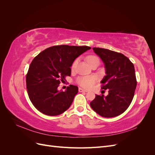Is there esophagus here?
I'll return each instance as SVG.
<instances>
[{"label": "esophagus", "mask_w": 155, "mask_h": 155, "mask_svg": "<svg viewBox=\"0 0 155 155\" xmlns=\"http://www.w3.org/2000/svg\"><path fill=\"white\" fill-rule=\"evenodd\" d=\"M79 92H87L88 91H87V90H84V89H83V88H79Z\"/></svg>", "instance_id": "34e87169"}]
</instances>
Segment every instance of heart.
Masks as SVG:
<instances>
[{
	"label": "heart",
	"instance_id": "obj_1",
	"mask_svg": "<svg viewBox=\"0 0 155 155\" xmlns=\"http://www.w3.org/2000/svg\"><path fill=\"white\" fill-rule=\"evenodd\" d=\"M96 60H99L96 56L94 55H89L87 58V61L88 64H91L92 62ZM76 63V61L74 62L72 67H74L75 64ZM96 79L94 76H83V77H79L76 79V82L79 85L85 88H91L94 84L96 83Z\"/></svg>",
	"mask_w": 155,
	"mask_h": 155
}]
</instances>
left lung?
<instances>
[{
  "label": "left lung",
  "mask_w": 155,
  "mask_h": 155,
  "mask_svg": "<svg viewBox=\"0 0 155 155\" xmlns=\"http://www.w3.org/2000/svg\"><path fill=\"white\" fill-rule=\"evenodd\" d=\"M92 49L104 63L106 76L101 83L102 89H108L109 94L96 95L90 103L91 107L105 118L119 116L127 110L133 99L137 84L134 67L122 54L101 48Z\"/></svg>",
  "instance_id": "8db88e82"
}]
</instances>
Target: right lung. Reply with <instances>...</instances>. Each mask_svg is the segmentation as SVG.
Returning <instances> with one entry per match:
<instances>
[{"label": "right lung", "mask_w": 155, "mask_h": 155, "mask_svg": "<svg viewBox=\"0 0 155 155\" xmlns=\"http://www.w3.org/2000/svg\"><path fill=\"white\" fill-rule=\"evenodd\" d=\"M91 48L87 46H54L33 59L26 75V87L37 110L48 116H58L68 109L78 87L70 85L64 92L58 88L65 76H70V67L75 59Z\"/></svg>", "instance_id": "right-lung-1"}]
</instances>
